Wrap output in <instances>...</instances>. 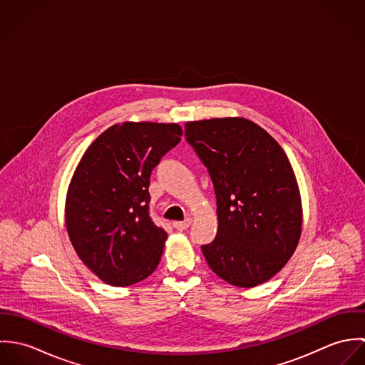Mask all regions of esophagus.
Segmentation results:
<instances>
[{
    "label": "esophagus",
    "mask_w": 365,
    "mask_h": 365,
    "mask_svg": "<svg viewBox=\"0 0 365 365\" xmlns=\"http://www.w3.org/2000/svg\"><path fill=\"white\" fill-rule=\"evenodd\" d=\"M191 225V219H185V220H177L173 223V226L177 229V230H187Z\"/></svg>",
    "instance_id": "esophagus-1"
}]
</instances>
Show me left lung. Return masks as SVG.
<instances>
[{
    "mask_svg": "<svg viewBox=\"0 0 365 365\" xmlns=\"http://www.w3.org/2000/svg\"><path fill=\"white\" fill-rule=\"evenodd\" d=\"M185 136L216 195L217 233L202 246L210 269L240 288L271 279L302 233L301 192L285 152L246 118L187 122Z\"/></svg>",
    "mask_w": 365,
    "mask_h": 365,
    "instance_id": "obj_1",
    "label": "left lung"
}]
</instances>
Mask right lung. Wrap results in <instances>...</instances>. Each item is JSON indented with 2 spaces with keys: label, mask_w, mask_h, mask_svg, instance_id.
<instances>
[{
  "label": "right lung",
  "mask_w": 365,
  "mask_h": 365,
  "mask_svg": "<svg viewBox=\"0 0 365 365\" xmlns=\"http://www.w3.org/2000/svg\"><path fill=\"white\" fill-rule=\"evenodd\" d=\"M181 136L178 123H116L76 167L66 227L80 260L105 284L133 285L156 269L167 233L149 216L150 174Z\"/></svg>",
  "instance_id": "1"
}]
</instances>
